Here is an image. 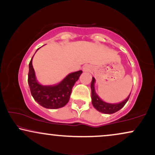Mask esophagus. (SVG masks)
Instances as JSON below:
<instances>
[{
    "label": "esophagus",
    "instance_id": "esophagus-1",
    "mask_svg": "<svg viewBox=\"0 0 155 155\" xmlns=\"http://www.w3.org/2000/svg\"><path fill=\"white\" fill-rule=\"evenodd\" d=\"M90 70H91V66H90V65H86L83 67V71H85V72L90 71Z\"/></svg>",
    "mask_w": 155,
    "mask_h": 155
}]
</instances>
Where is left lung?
I'll use <instances>...</instances> for the list:
<instances>
[{
    "label": "left lung",
    "mask_w": 155,
    "mask_h": 155,
    "mask_svg": "<svg viewBox=\"0 0 155 155\" xmlns=\"http://www.w3.org/2000/svg\"><path fill=\"white\" fill-rule=\"evenodd\" d=\"M95 82H96L95 78H92V83H91V91H92L91 94H92V104L93 107H94L97 111L103 114H111L119 111L120 109H121L122 108L124 107V105L126 104V102L128 100L129 97H130V93L129 94L128 96L126 97V99H125L124 100L120 101V102L114 104L106 102V101H103L96 93L94 87Z\"/></svg>",
    "instance_id": "left-lung-1"
}]
</instances>
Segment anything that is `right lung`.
Segmentation results:
<instances>
[{
	"instance_id": "add662e5",
	"label": "right lung",
	"mask_w": 155,
	"mask_h": 155,
	"mask_svg": "<svg viewBox=\"0 0 155 155\" xmlns=\"http://www.w3.org/2000/svg\"><path fill=\"white\" fill-rule=\"evenodd\" d=\"M38 50L39 48L37 51ZM33 57L29 64L28 74V84L33 98L39 105L46 109H56L63 107L68 102L72 89L82 71H78L69 73L58 84L44 85L38 82L36 77L32 65Z\"/></svg>"
}]
</instances>
